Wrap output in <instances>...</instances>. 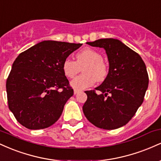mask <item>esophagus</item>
Wrapping results in <instances>:
<instances>
[{
    "mask_svg": "<svg viewBox=\"0 0 161 161\" xmlns=\"http://www.w3.org/2000/svg\"><path fill=\"white\" fill-rule=\"evenodd\" d=\"M79 92V90H76V89H74V95H76V94H78Z\"/></svg>",
    "mask_w": 161,
    "mask_h": 161,
    "instance_id": "obj_1",
    "label": "esophagus"
}]
</instances>
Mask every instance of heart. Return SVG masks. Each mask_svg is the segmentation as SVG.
Instances as JSON below:
<instances>
[{
	"label": "heart",
	"instance_id": "1",
	"mask_svg": "<svg viewBox=\"0 0 161 161\" xmlns=\"http://www.w3.org/2000/svg\"><path fill=\"white\" fill-rule=\"evenodd\" d=\"M76 61L66 58L63 63L64 74L68 79H73L81 69L83 74L79 75L70 82L74 89L83 90L95 84V80L103 82L108 75V66L103 60L101 53L95 50L86 47L75 55Z\"/></svg>",
	"mask_w": 161,
	"mask_h": 161
}]
</instances>
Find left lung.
<instances>
[{"label":"left lung","mask_w":161,"mask_h":161,"mask_svg":"<svg viewBox=\"0 0 161 161\" xmlns=\"http://www.w3.org/2000/svg\"><path fill=\"white\" fill-rule=\"evenodd\" d=\"M86 44L102 47L109 62L107 78L95 91L85 92L87 101L82 107L88 120L98 128L115 129L133 117L144 101L148 86V75L140 55L123 42L103 38Z\"/></svg>","instance_id":"8db88e82"}]
</instances>
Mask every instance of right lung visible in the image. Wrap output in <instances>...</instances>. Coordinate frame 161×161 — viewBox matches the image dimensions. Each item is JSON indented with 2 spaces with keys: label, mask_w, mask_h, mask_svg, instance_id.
I'll return each mask as SVG.
<instances>
[{
  "label": "right lung",
  "mask_w": 161,
  "mask_h": 161,
  "mask_svg": "<svg viewBox=\"0 0 161 161\" xmlns=\"http://www.w3.org/2000/svg\"><path fill=\"white\" fill-rule=\"evenodd\" d=\"M82 44L43 41L19 53L7 79L9 109L29 129L51 126L61 116L73 89L62 69Z\"/></svg>",
  "instance_id": "add662e5"
}]
</instances>
